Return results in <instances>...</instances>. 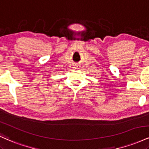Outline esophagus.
Returning a JSON list of instances; mask_svg holds the SVG:
<instances>
[{
  "label": "esophagus",
  "instance_id": "obj_1",
  "mask_svg": "<svg viewBox=\"0 0 149 149\" xmlns=\"http://www.w3.org/2000/svg\"><path fill=\"white\" fill-rule=\"evenodd\" d=\"M75 68H76V69H80V64H76V66H75Z\"/></svg>",
  "mask_w": 149,
  "mask_h": 149
}]
</instances>
